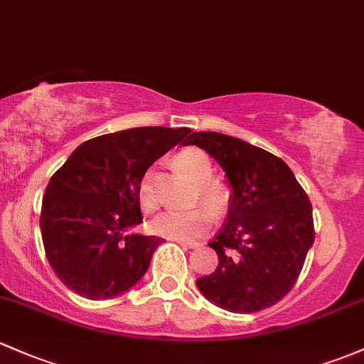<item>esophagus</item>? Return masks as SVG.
<instances>
[{"mask_svg": "<svg viewBox=\"0 0 364 364\" xmlns=\"http://www.w3.org/2000/svg\"><path fill=\"white\" fill-rule=\"evenodd\" d=\"M175 241H177L181 246H187V248H194V246L199 245L198 241H191V240H175Z\"/></svg>", "mask_w": 364, "mask_h": 364, "instance_id": "34e87169", "label": "esophagus"}]
</instances>
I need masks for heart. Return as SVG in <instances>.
Instances as JSON below:
<instances>
[{"label":"heart","mask_w":364,"mask_h":364,"mask_svg":"<svg viewBox=\"0 0 364 364\" xmlns=\"http://www.w3.org/2000/svg\"><path fill=\"white\" fill-rule=\"evenodd\" d=\"M173 161L178 170H182L194 182H198L199 194L206 201L212 203L213 206L224 205L228 191L220 182L212 181L213 166L212 159L208 158L206 152L199 149H183L175 156ZM139 201L146 212H152L158 206V196L152 189L149 175H146L140 182ZM213 210L206 205L189 210L171 208L158 213L152 218L151 230L158 236L170 237V240H191V237H196L201 232H205L213 222Z\"/></svg>","instance_id":"1"}]
</instances>
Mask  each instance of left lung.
Here are the masks:
<instances>
[{"label":"left lung","mask_w":364,"mask_h":364,"mask_svg":"<svg viewBox=\"0 0 364 364\" xmlns=\"http://www.w3.org/2000/svg\"><path fill=\"white\" fill-rule=\"evenodd\" d=\"M186 146L208 152L232 189L228 220L210 243L218 267L196 281L199 291L237 314L274 306L291 290L314 243L306 191L283 159L236 136L194 132Z\"/></svg>","instance_id":"obj_1"}]
</instances>
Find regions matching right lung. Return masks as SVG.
Returning <instances> with one entry per match:
<instances>
[{
    "label": "right lung",
    "mask_w": 364,
    "mask_h": 364,
    "mask_svg": "<svg viewBox=\"0 0 364 364\" xmlns=\"http://www.w3.org/2000/svg\"><path fill=\"white\" fill-rule=\"evenodd\" d=\"M189 134L142 127L95 136L53 173L40 228L46 259L69 290L90 300L114 299L142 279L163 240L128 232L142 222L140 182Z\"/></svg>",
    "instance_id": "1"
}]
</instances>
